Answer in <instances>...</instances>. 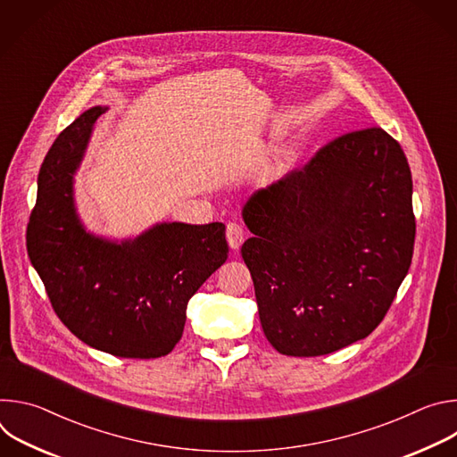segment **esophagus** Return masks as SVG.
Returning a JSON list of instances; mask_svg holds the SVG:
<instances>
[{"mask_svg":"<svg viewBox=\"0 0 457 457\" xmlns=\"http://www.w3.org/2000/svg\"><path fill=\"white\" fill-rule=\"evenodd\" d=\"M244 228L237 222H229L228 228H226V238H228V244L231 249H238L244 242Z\"/></svg>","mask_w":457,"mask_h":457,"instance_id":"obj_1","label":"esophagus"}]
</instances>
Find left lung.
Returning a JSON list of instances; mask_svg holds the SVG:
<instances>
[{
    "mask_svg": "<svg viewBox=\"0 0 457 457\" xmlns=\"http://www.w3.org/2000/svg\"><path fill=\"white\" fill-rule=\"evenodd\" d=\"M242 245L260 323L287 356L369 337L409 273L416 220L407 157L381 128L345 134L254 191Z\"/></svg>",
    "mask_w": 457,
    "mask_h": 457,
    "instance_id": "8db88e82",
    "label": "left lung"
}]
</instances>
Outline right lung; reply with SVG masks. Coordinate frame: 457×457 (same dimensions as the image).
<instances>
[{"mask_svg":"<svg viewBox=\"0 0 457 457\" xmlns=\"http://www.w3.org/2000/svg\"><path fill=\"white\" fill-rule=\"evenodd\" d=\"M106 110L83 112L48 150L27 249L72 335L119 358H161L182 337L189 298L226 262V226L159 222L120 242L87 231L74 182L94 124Z\"/></svg>","mask_w":457,"mask_h":457,"instance_id":"obj_1","label":"right lung"}]
</instances>
